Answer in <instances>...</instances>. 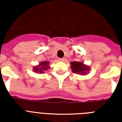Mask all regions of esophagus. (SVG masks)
<instances>
[{
    "label": "esophagus",
    "instance_id": "34e87169",
    "mask_svg": "<svg viewBox=\"0 0 122 122\" xmlns=\"http://www.w3.org/2000/svg\"><path fill=\"white\" fill-rule=\"evenodd\" d=\"M59 61H65V58H59Z\"/></svg>",
    "mask_w": 122,
    "mask_h": 122
}]
</instances>
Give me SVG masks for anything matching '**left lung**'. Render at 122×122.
<instances>
[{
  "label": "left lung",
  "instance_id": "8db88e82",
  "mask_svg": "<svg viewBox=\"0 0 122 122\" xmlns=\"http://www.w3.org/2000/svg\"><path fill=\"white\" fill-rule=\"evenodd\" d=\"M70 67L73 73L80 75H86L89 73L90 67L81 61H73L70 63Z\"/></svg>",
  "mask_w": 122,
  "mask_h": 122
}]
</instances>
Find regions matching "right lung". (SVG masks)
<instances>
[{
  "label": "right lung",
  "instance_id": "obj_1",
  "mask_svg": "<svg viewBox=\"0 0 122 122\" xmlns=\"http://www.w3.org/2000/svg\"><path fill=\"white\" fill-rule=\"evenodd\" d=\"M49 62V61H42L37 66L33 67V71L37 73H44L46 70L50 68Z\"/></svg>",
  "mask_w": 122,
  "mask_h": 122
}]
</instances>
